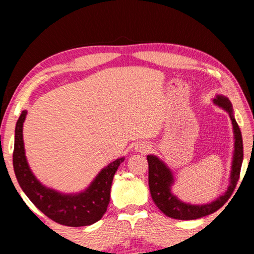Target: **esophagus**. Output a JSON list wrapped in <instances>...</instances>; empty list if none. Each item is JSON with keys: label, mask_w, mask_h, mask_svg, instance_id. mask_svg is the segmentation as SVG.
<instances>
[{"label": "esophagus", "mask_w": 254, "mask_h": 254, "mask_svg": "<svg viewBox=\"0 0 254 254\" xmlns=\"http://www.w3.org/2000/svg\"><path fill=\"white\" fill-rule=\"evenodd\" d=\"M149 150H150V148L148 147L147 144H144V143L136 144V147H135V151L141 152V153H147V152H149Z\"/></svg>", "instance_id": "1"}]
</instances>
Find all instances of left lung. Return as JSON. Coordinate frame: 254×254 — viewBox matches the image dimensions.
I'll return each instance as SVG.
<instances>
[{
	"label": "left lung",
	"mask_w": 254,
	"mask_h": 254,
	"mask_svg": "<svg viewBox=\"0 0 254 254\" xmlns=\"http://www.w3.org/2000/svg\"><path fill=\"white\" fill-rule=\"evenodd\" d=\"M212 102L215 106L224 110L229 114L232 127H233L234 150L233 156H232L229 186L223 194L218 195L216 198L206 204H191L182 200L173 192L175 176L170 167L156 154H148L147 156L149 163V188L152 200L166 216L175 218V220H196V218H200L216 212L230 198L236 184H238L241 166L243 161L242 134H241L240 127L235 121L233 106L229 98L222 94H217Z\"/></svg>",
	"instance_id": "obj_1"
}]
</instances>
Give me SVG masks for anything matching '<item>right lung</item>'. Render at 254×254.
<instances>
[{
    "mask_svg": "<svg viewBox=\"0 0 254 254\" xmlns=\"http://www.w3.org/2000/svg\"><path fill=\"white\" fill-rule=\"evenodd\" d=\"M28 111L24 110L15 126L13 168L20 187L28 198L46 216L66 226H87L100 221L110 203L111 186L124 157L110 162L96 175L84 190L62 192L42 184L30 168L23 142V123Z\"/></svg>",
    "mask_w": 254,
    "mask_h": 254,
    "instance_id": "add662e5",
    "label": "right lung"
}]
</instances>
